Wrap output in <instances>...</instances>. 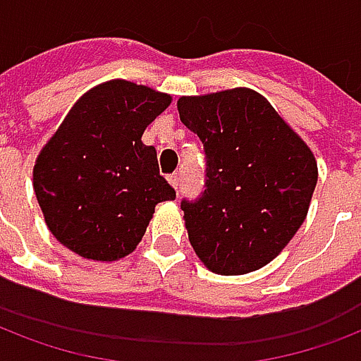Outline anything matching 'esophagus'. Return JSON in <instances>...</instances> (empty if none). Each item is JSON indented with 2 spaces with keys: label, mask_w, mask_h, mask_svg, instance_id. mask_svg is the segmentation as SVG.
<instances>
[{
  "label": "esophagus",
  "mask_w": 361,
  "mask_h": 361,
  "mask_svg": "<svg viewBox=\"0 0 361 361\" xmlns=\"http://www.w3.org/2000/svg\"><path fill=\"white\" fill-rule=\"evenodd\" d=\"M168 183H170L173 189H178V173H172V176H168Z\"/></svg>",
  "instance_id": "obj_1"
}]
</instances>
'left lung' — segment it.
I'll return each instance as SVG.
<instances>
[{"mask_svg": "<svg viewBox=\"0 0 361 361\" xmlns=\"http://www.w3.org/2000/svg\"><path fill=\"white\" fill-rule=\"evenodd\" d=\"M178 113L207 154L204 193L181 201L195 255L220 276L264 268L306 220L316 157L268 99L248 87L183 95Z\"/></svg>", "mask_w": 361, "mask_h": 361, "instance_id": "8db88e82", "label": "left lung"}]
</instances>
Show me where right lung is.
Returning a JSON list of instances; mask_svg holds the SVG:
<instances>
[{"label": "right lung", "mask_w": 361, "mask_h": 361, "mask_svg": "<svg viewBox=\"0 0 361 361\" xmlns=\"http://www.w3.org/2000/svg\"><path fill=\"white\" fill-rule=\"evenodd\" d=\"M172 97L128 80L95 85L42 147L32 183L47 228L93 262H116L140 245L173 191L141 135Z\"/></svg>", "instance_id": "obj_1"}]
</instances>
